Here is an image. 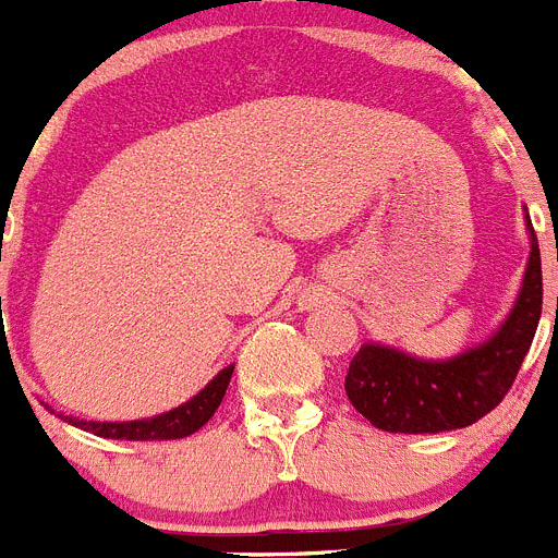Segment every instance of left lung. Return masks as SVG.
Returning <instances> with one entry per match:
<instances>
[{
  "mask_svg": "<svg viewBox=\"0 0 558 558\" xmlns=\"http://www.w3.org/2000/svg\"><path fill=\"white\" fill-rule=\"evenodd\" d=\"M517 304L488 341L446 361L412 359L384 344H364L347 369V398L384 432L437 435L485 417L517 380L542 316V259L533 233Z\"/></svg>",
  "mask_w": 558,
  "mask_h": 558,
  "instance_id": "obj_1",
  "label": "left lung"
}]
</instances>
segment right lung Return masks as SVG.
<instances>
[{"label": "right lung", "instance_id": "1", "mask_svg": "<svg viewBox=\"0 0 558 558\" xmlns=\"http://www.w3.org/2000/svg\"><path fill=\"white\" fill-rule=\"evenodd\" d=\"M233 366H226L217 373V378L208 380L206 389H199L192 401L183 407L163 412V415L146 417V421H126V423H98V421H78V417H64L66 423L93 432L98 437H112V440H178V437L194 435L197 428L206 426L217 407L222 403V395L228 389ZM61 417V415H59Z\"/></svg>", "mask_w": 558, "mask_h": 558}]
</instances>
